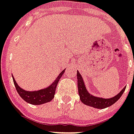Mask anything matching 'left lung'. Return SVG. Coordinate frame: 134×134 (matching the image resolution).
Returning a JSON list of instances; mask_svg holds the SVG:
<instances>
[{"label":"left lung","mask_w":134,"mask_h":134,"mask_svg":"<svg viewBox=\"0 0 134 134\" xmlns=\"http://www.w3.org/2000/svg\"><path fill=\"white\" fill-rule=\"evenodd\" d=\"M77 79H78V93L80 96V99L81 102L86 105L92 107L96 109H105L111 106L121 97L123 92L125 90L126 87L122 89L119 93L114 97L109 98H103L102 97H98L92 95L87 90L84 80L79 71H77Z\"/></svg>","instance_id":"left-lung-1"}]
</instances>
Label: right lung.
Segmentation results:
<instances>
[{"mask_svg": "<svg viewBox=\"0 0 134 134\" xmlns=\"http://www.w3.org/2000/svg\"><path fill=\"white\" fill-rule=\"evenodd\" d=\"M65 71V69L62 71L59 74V75L56 77V80H54L50 85L47 87L46 88L37 90V91L36 90V91H27V90L22 89L16 82V80L14 79V77L12 75L13 81H14V85L16 87V91L18 93L25 102L34 105H42L44 103H49L54 98L58 82L64 74Z\"/></svg>", "mask_w": 134, "mask_h": 134, "instance_id": "obj_1", "label": "right lung"}]
</instances>
